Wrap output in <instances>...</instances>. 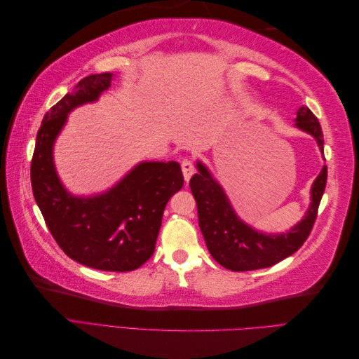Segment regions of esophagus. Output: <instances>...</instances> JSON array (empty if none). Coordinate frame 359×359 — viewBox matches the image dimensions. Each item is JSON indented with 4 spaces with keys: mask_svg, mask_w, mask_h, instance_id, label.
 I'll use <instances>...</instances> for the list:
<instances>
[{
    "mask_svg": "<svg viewBox=\"0 0 359 359\" xmlns=\"http://www.w3.org/2000/svg\"><path fill=\"white\" fill-rule=\"evenodd\" d=\"M181 169H182V175L184 180L189 181L191 178V175L194 173V165L190 158H184L181 163Z\"/></svg>",
    "mask_w": 359,
    "mask_h": 359,
    "instance_id": "1",
    "label": "esophagus"
}]
</instances>
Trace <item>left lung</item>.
Wrapping results in <instances>:
<instances>
[{
    "label": "left lung",
    "mask_w": 359,
    "mask_h": 359,
    "mask_svg": "<svg viewBox=\"0 0 359 359\" xmlns=\"http://www.w3.org/2000/svg\"><path fill=\"white\" fill-rule=\"evenodd\" d=\"M297 127L316 137L323 151V133L320 124L307 106L298 109ZM199 172L190 180V189L198 203V217L202 235L211 256L222 266L231 271H253L268 268L293 255L306 243L316 222L319 203L327 186V166L311 187V205L301 223L283 235H264L244 224L227 201L224 191L210 172L198 163Z\"/></svg>",
    "instance_id": "left-lung-1"
}]
</instances>
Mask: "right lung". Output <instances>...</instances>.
I'll list each match as a JSON object with an SVG mask.
<instances>
[{"instance_id":"right-lung-1","label":"right lung","mask_w":359,"mask_h":359,"mask_svg":"<svg viewBox=\"0 0 359 359\" xmlns=\"http://www.w3.org/2000/svg\"><path fill=\"white\" fill-rule=\"evenodd\" d=\"M112 73L91 74L50 107L37 132L31 160V187L43 219L70 259L100 271L127 273L153 256L165 206L181 190L177 161L140 163L112 190L95 198H73L62 189L52 145L73 107L94 102L111 86Z\"/></svg>"}]
</instances>
